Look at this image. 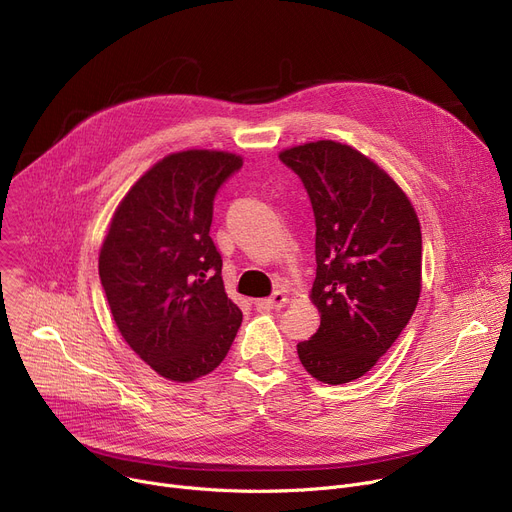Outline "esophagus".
<instances>
[{
  "instance_id": "esophagus-1",
  "label": "esophagus",
  "mask_w": 512,
  "mask_h": 512,
  "mask_svg": "<svg viewBox=\"0 0 512 512\" xmlns=\"http://www.w3.org/2000/svg\"><path fill=\"white\" fill-rule=\"evenodd\" d=\"M288 302L286 294L284 292H274L267 298H259L255 300V306L259 311H271V309H282V306Z\"/></svg>"
}]
</instances>
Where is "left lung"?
Returning <instances> with one entry per match:
<instances>
[{
	"label": "left lung",
	"instance_id": "8db88e82",
	"mask_svg": "<svg viewBox=\"0 0 512 512\" xmlns=\"http://www.w3.org/2000/svg\"><path fill=\"white\" fill-rule=\"evenodd\" d=\"M315 214L321 325L296 346L327 385L360 379L395 344L420 298L422 232L397 183L358 150L321 140L284 150Z\"/></svg>",
	"mask_w": 512,
	"mask_h": 512
}]
</instances>
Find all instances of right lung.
I'll return each mask as SVG.
<instances>
[{
	"mask_svg": "<svg viewBox=\"0 0 512 512\" xmlns=\"http://www.w3.org/2000/svg\"><path fill=\"white\" fill-rule=\"evenodd\" d=\"M241 156L162 158L119 203L98 257L100 284L129 348L160 377L189 383L226 358L243 313L226 296L210 226Z\"/></svg>",
	"mask_w": 512,
	"mask_h": 512,
	"instance_id": "obj_1",
	"label": "right lung"
}]
</instances>
